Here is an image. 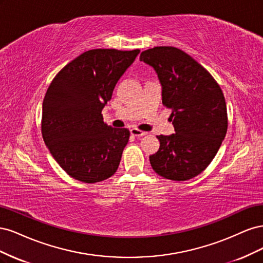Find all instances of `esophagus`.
Here are the masks:
<instances>
[{
  "instance_id": "1",
  "label": "esophagus",
  "mask_w": 263,
  "mask_h": 263,
  "mask_svg": "<svg viewBox=\"0 0 263 263\" xmlns=\"http://www.w3.org/2000/svg\"><path fill=\"white\" fill-rule=\"evenodd\" d=\"M130 134L133 135V136L135 137H141V136H145V135H147L146 132H142L138 128H132L130 129Z\"/></svg>"
}]
</instances>
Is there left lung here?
<instances>
[{
	"label": "left lung",
	"mask_w": 263,
	"mask_h": 263,
	"mask_svg": "<svg viewBox=\"0 0 263 263\" xmlns=\"http://www.w3.org/2000/svg\"><path fill=\"white\" fill-rule=\"evenodd\" d=\"M140 61L155 69L176 130L157 136L160 148L149 157L150 164L164 179H192L208 168L226 136L224 94L208 70L176 47L142 51Z\"/></svg>",
	"instance_id": "obj_1"
}]
</instances>
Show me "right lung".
<instances>
[{
  "label": "right lung",
  "mask_w": 263,
  "mask_h": 263,
  "mask_svg": "<svg viewBox=\"0 0 263 263\" xmlns=\"http://www.w3.org/2000/svg\"><path fill=\"white\" fill-rule=\"evenodd\" d=\"M139 52L85 51L50 83L43 102L42 134L54 160L71 178L97 183L116 172L130 133L103 122L102 109Z\"/></svg>",
  "instance_id": "1"
}]
</instances>
